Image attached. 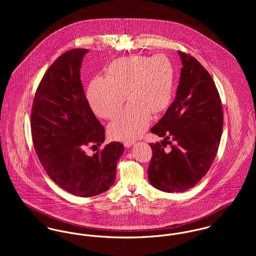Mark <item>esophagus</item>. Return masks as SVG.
I'll return each mask as SVG.
<instances>
[{
  "label": "esophagus",
  "mask_w": 256,
  "mask_h": 256,
  "mask_svg": "<svg viewBox=\"0 0 256 256\" xmlns=\"http://www.w3.org/2000/svg\"><path fill=\"white\" fill-rule=\"evenodd\" d=\"M134 143H135V141H126V142H124V146L126 148H130L132 145H134Z\"/></svg>",
  "instance_id": "obj_1"
}]
</instances>
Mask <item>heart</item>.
I'll use <instances>...</instances> for the list:
<instances>
[{
	"mask_svg": "<svg viewBox=\"0 0 256 256\" xmlns=\"http://www.w3.org/2000/svg\"><path fill=\"white\" fill-rule=\"evenodd\" d=\"M174 78V64L164 54L123 57L110 63L106 78L92 80L86 96L98 116L111 119L122 110L127 94L131 102L110 123L108 133L115 140H133L145 132L152 113L170 106Z\"/></svg>",
	"mask_w": 256,
	"mask_h": 256,
	"instance_id": "obj_1",
	"label": "heart"
}]
</instances>
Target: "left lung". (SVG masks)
Returning a JSON list of instances; mask_svg holds the SVG:
<instances>
[{
	"mask_svg": "<svg viewBox=\"0 0 256 256\" xmlns=\"http://www.w3.org/2000/svg\"><path fill=\"white\" fill-rule=\"evenodd\" d=\"M178 54L182 68L176 100L150 129L164 138L170 150L166 152L158 142L150 144L152 156L148 168L150 183L168 193L186 191L208 172L224 123L219 92L211 74L191 55Z\"/></svg>",
	"mask_w": 256,
	"mask_h": 256,
	"instance_id": "obj_1",
	"label": "left lung"
}]
</instances>
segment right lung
I'll return each instance as SVG.
<instances>
[{
	"label": "right lung",
	"instance_id": "1",
	"mask_svg": "<svg viewBox=\"0 0 256 256\" xmlns=\"http://www.w3.org/2000/svg\"><path fill=\"white\" fill-rule=\"evenodd\" d=\"M88 49H71L48 68L38 84L30 126L37 156L49 178L80 197L100 194L113 185L124 152L112 142L90 156L84 148L104 142V128L84 96L80 66Z\"/></svg>",
	"mask_w": 256,
	"mask_h": 256
}]
</instances>
